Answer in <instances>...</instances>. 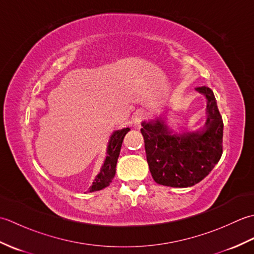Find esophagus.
I'll use <instances>...</instances> for the list:
<instances>
[{
	"mask_svg": "<svg viewBox=\"0 0 254 254\" xmlns=\"http://www.w3.org/2000/svg\"><path fill=\"white\" fill-rule=\"evenodd\" d=\"M145 118V112L143 110H139L135 113V116H134L133 119V122H134V127H141V123L143 121V119Z\"/></svg>",
	"mask_w": 254,
	"mask_h": 254,
	"instance_id": "1",
	"label": "esophagus"
}]
</instances>
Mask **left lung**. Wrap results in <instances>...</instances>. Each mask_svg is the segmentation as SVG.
Wrapping results in <instances>:
<instances>
[{
    "label": "left lung",
    "instance_id": "1",
    "mask_svg": "<svg viewBox=\"0 0 254 254\" xmlns=\"http://www.w3.org/2000/svg\"><path fill=\"white\" fill-rule=\"evenodd\" d=\"M207 100V120L199 131L176 133L163 118L143 121L141 133L149 171L156 183L188 188L206 177L223 154V118L213 90L195 88Z\"/></svg>",
    "mask_w": 254,
    "mask_h": 254
}]
</instances>
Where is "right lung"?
<instances>
[{
    "mask_svg": "<svg viewBox=\"0 0 254 254\" xmlns=\"http://www.w3.org/2000/svg\"><path fill=\"white\" fill-rule=\"evenodd\" d=\"M128 131H130V128L124 127L111 134L109 143H108L107 157L105 159V163L102 165L99 174L96 176L93 185L89 188V192L102 190V189H105L112 182L113 177L116 175V166L119 155H120L123 138Z\"/></svg>",
    "mask_w": 254,
    "mask_h": 254,
    "instance_id": "right-lung-1",
    "label": "right lung"
}]
</instances>
